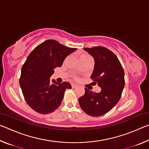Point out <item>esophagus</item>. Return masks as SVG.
Here are the masks:
<instances>
[{
	"label": "esophagus",
	"mask_w": 149,
	"mask_h": 149,
	"mask_svg": "<svg viewBox=\"0 0 149 149\" xmlns=\"http://www.w3.org/2000/svg\"><path fill=\"white\" fill-rule=\"evenodd\" d=\"M76 87H77V85H75L74 84H72V87L73 88V89H74V88H75Z\"/></svg>",
	"instance_id": "obj_1"
}]
</instances>
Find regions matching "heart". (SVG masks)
I'll list each match as a JSON object with an SVG mask.
<instances>
[{
  "instance_id": "obj_1",
  "label": "heart",
  "mask_w": 149,
  "mask_h": 149,
  "mask_svg": "<svg viewBox=\"0 0 149 149\" xmlns=\"http://www.w3.org/2000/svg\"><path fill=\"white\" fill-rule=\"evenodd\" d=\"M86 56H88V55H87V54H83L81 57H86Z\"/></svg>"
}]
</instances>
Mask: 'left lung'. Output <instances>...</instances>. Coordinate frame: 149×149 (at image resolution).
I'll use <instances>...</instances> for the list:
<instances>
[{
	"label": "left lung",
	"mask_w": 149,
	"mask_h": 149,
	"mask_svg": "<svg viewBox=\"0 0 149 149\" xmlns=\"http://www.w3.org/2000/svg\"><path fill=\"white\" fill-rule=\"evenodd\" d=\"M94 58L95 66L91 78L101 88L99 93L85 88L84 96L79 98L81 109L93 117L109 112L119 101L125 85L124 71L118 57L103 47L84 48Z\"/></svg>",
	"instance_id": "8db88e82"
}]
</instances>
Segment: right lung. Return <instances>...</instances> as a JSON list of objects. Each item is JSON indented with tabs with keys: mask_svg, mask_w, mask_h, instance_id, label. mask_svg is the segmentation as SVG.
I'll use <instances>...</instances> for the list:
<instances>
[{
	"mask_svg": "<svg viewBox=\"0 0 149 149\" xmlns=\"http://www.w3.org/2000/svg\"><path fill=\"white\" fill-rule=\"evenodd\" d=\"M77 49L69 48L55 40H47L33 50L22 68L19 85L24 99L39 114H47L61 104L68 82L58 84L50 77L54 69L60 67L64 59Z\"/></svg>",
	"mask_w": 149,
	"mask_h": 149,
	"instance_id": "right-lung-1",
	"label": "right lung"
}]
</instances>
